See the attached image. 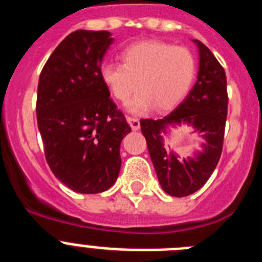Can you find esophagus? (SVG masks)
<instances>
[{"mask_svg":"<svg viewBox=\"0 0 262 262\" xmlns=\"http://www.w3.org/2000/svg\"><path fill=\"white\" fill-rule=\"evenodd\" d=\"M126 119L134 131H138V129L140 128V122H139V119H136V118H134V117H127Z\"/></svg>","mask_w":262,"mask_h":262,"instance_id":"esophagus-1","label":"esophagus"}]
</instances>
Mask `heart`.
<instances>
[{"mask_svg": "<svg viewBox=\"0 0 262 262\" xmlns=\"http://www.w3.org/2000/svg\"><path fill=\"white\" fill-rule=\"evenodd\" d=\"M120 62H103L99 80L119 102L129 103L133 113L176 107L190 92L196 76V60L189 48L168 41L143 40L124 48ZM139 84H138L137 82Z\"/></svg>", "mask_w": 262, "mask_h": 262, "instance_id": "1", "label": "heart"}]
</instances>
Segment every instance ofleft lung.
Wrapping results in <instances>:
<instances>
[{
	"label": "left lung",
	"instance_id": "obj_1",
	"mask_svg": "<svg viewBox=\"0 0 262 262\" xmlns=\"http://www.w3.org/2000/svg\"><path fill=\"white\" fill-rule=\"evenodd\" d=\"M200 51L196 82L186 98L163 119H142L140 127L159 182L172 196H186L200 190L216 168L223 149L228 94L223 67L202 41L194 40ZM191 124L205 143L194 158L179 159L166 152L161 133L169 125Z\"/></svg>",
	"mask_w": 262,
	"mask_h": 262
}]
</instances>
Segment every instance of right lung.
Segmentation results:
<instances>
[{"instance_id":"obj_1","label":"right lung","mask_w":262,"mask_h":262,"mask_svg":"<svg viewBox=\"0 0 262 262\" xmlns=\"http://www.w3.org/2000/svg\"><path fill=\"white\" fill-rule=\"evenodd\" d=\"M114 39L77 30L55 48L39 76L36 119L51 170L76 193L97 194L117 181L119 148L131 131L99 80Z\"/></svg>"}]
</instances>
